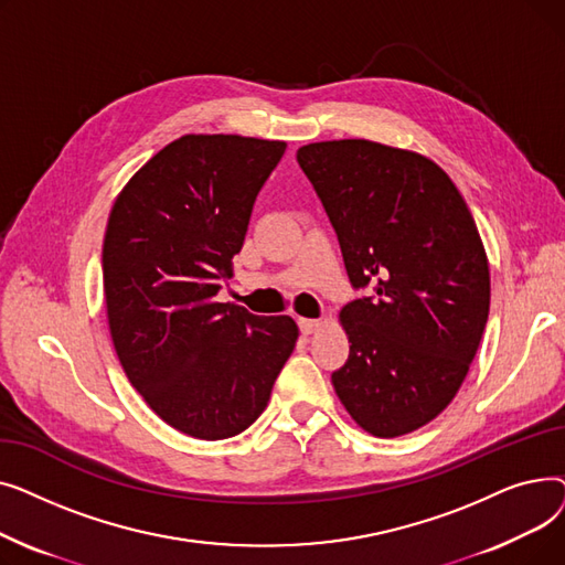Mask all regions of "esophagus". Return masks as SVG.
Here are the masks:
<instances>
[{
  "label": "esophagus",
  "instance_id": "obj_1",
  "mask_svg": "<svg viewBox=\"0 0 565 565\" xmlns=\"http://www.w3.org/2000/svg\"><path fill=\"white\" fill-rule=\"evenodd\" d=\"M298 324H300V332L309 337V334L318 332V328H320V320H311V318H298Z\"/></svg>",
  "mask_w": 565,
  "mask_h": 565
}]
</instances>
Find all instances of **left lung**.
Wrapping results in <instances>:
<instances>
[{"mask_svg": "<svg viewBox=\"0 0 565 565\" xmlns=\"http://www.w3.org/2000/svg\"><path fill=\"white\" fill-rule=\"evenodd\" d=\"M352 288L348 362L332 373L350 417L377 437L433 422L458 394L490 311L481 235L433 160L369 139L302 146Z\"/></svg>", "mask_w": 565, "mask_h": 565, "instance_id": "8db88e82", "label": "left lung"}]
</instances>
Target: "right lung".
<instances>
[{
  "instance_id": "right-lung-1",
  "label": "right lung",
  "mask_w": 565,
  "mask_h": 565,
  "mask_svg": "<svg viewBox=\"0 0 565 565\" xmlns=\"http://www.w3.org/2000/svg\"><path fill=\"white\" fill-rule=\"evenodd\" d=\"M286 141L185 135L118 194L103 245L111 341L132 387L196 439L249 428L298 341L290 316L217 302Z\"/></svg>"
}]
</instances>
